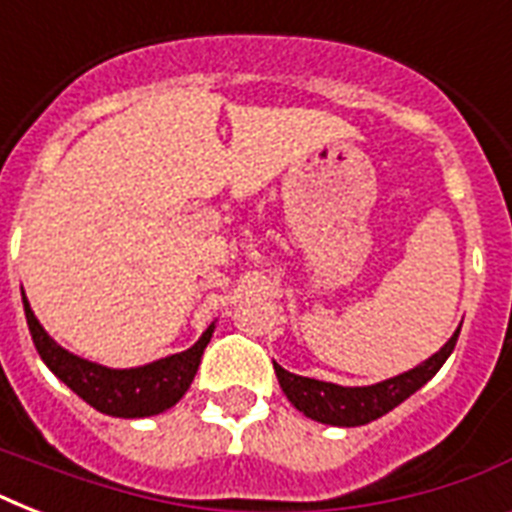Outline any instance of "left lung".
I'll return each mask as SVG.
<instances>
[{
  "label": "left lung",
  "instance_id": "left-lung-1",
  "mask_svg": "<svg viewBox=\"0 0 512 512\" xmlns=\"http://www.w3.org/2000/svg\"><path fill=\"white\" fill-rule=\"evenodd\" d=\"M457 337H460V329L428 361H422L420 366H414L398 377L369 385V388H342L335 382H321L313 380V377H303V374H292L279 364H273V369H276L281 390L305 417L327 422V425H340V428H356V425H366V422L388 414L393 406L412 396L414 390H420L444 366V361L457 345Z\"/></svg>",
  "mask_w": 512,
  "mask_h": 512
}]
</instances>
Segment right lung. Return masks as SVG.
Returning <instances> with one entry per match:
<instances>
[{"label": "right lung", "instance_id": "right-lung-1", "mask_svg": "<svg viewBox=\"0 0 512 512\" xmlns=\"http://www.w3.org/2000/svg\"><path fill=\"white\" fill-rule=\"evenodd\" d=\"M23 311H26L31 340L52 374L66 382L76 396L111 417H151L175 406L193 382L201 353L215 329L209 327L193 348L159 358L154 364L138 366V369H108L60 348L36 321L26 295H23Z\"/></svg>", "mask_w": 512, "mask_h": 512}]
</instances>
